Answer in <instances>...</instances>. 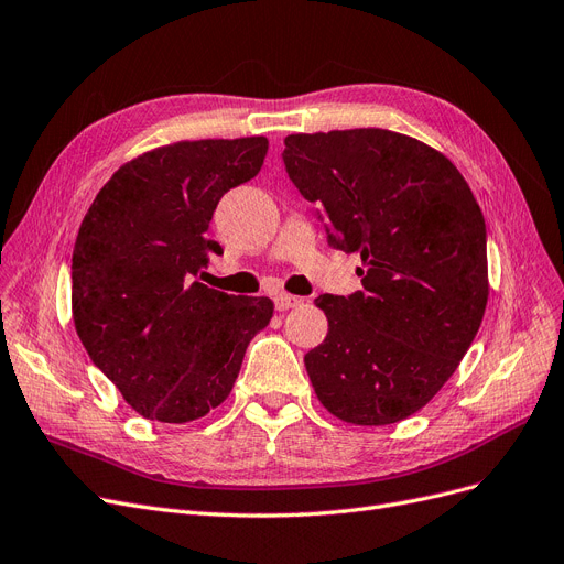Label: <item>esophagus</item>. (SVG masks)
I'll use <instances>...</instances> for the list:
<instances>
[{"label":"esophagus","mask_w":564,"mask_h":564,"mask_svg":"<svg viewBox=\"0 0 564 564\" xmlns=\"http://www.w3.org/2000/svg\"><path fill=\"white\" fill-rule=\"evenodd\" d=\"M274 304L279 311H288V308H295L300 304H304L302 297H295V295H288V293H281L274 297Z\"/></svg>","instance_id":"34e87169"}]
</instances>
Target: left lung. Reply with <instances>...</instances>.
Here are the masks:
<instances>
[{
  "instance_id": "left-lung-1",
  "label": "left lung",
  "mask_w": 564,
  "mask_h": 564,
  "mask_svg": "<svg viewBox=\"0 0 564 564\" xmlns=\"http://www.w3.org/2000/svg\"><path fill=\"white\" fill-rule=\"evenodd\" d=\"M283 162L329 243L362 258V290L316 300L329 332L304 356L311 386L346 423H400L442 390L481 327V206L444 153L390 130L290 134Z\"/></svg>"
}]
</instances>
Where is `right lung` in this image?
<instances>
[{"label": "right lung", "instance_id": "add662e5", "mask_svg": "<svg viewBox=\"0 0 564 564\" xmlns=\"http://www.w3.org/2000/svg\"><path fill=\"white\" fill-rule=\"evenodd\" d=\"M264 137L160 145L104 183L72 258V314L90 360L137 413L191 423L220 406L243 352L274 316L267 297H235L193 281L220 197L253 178Z\"/></svg>", "mask_w": 564, "mask_h": 564}]
</instances>
